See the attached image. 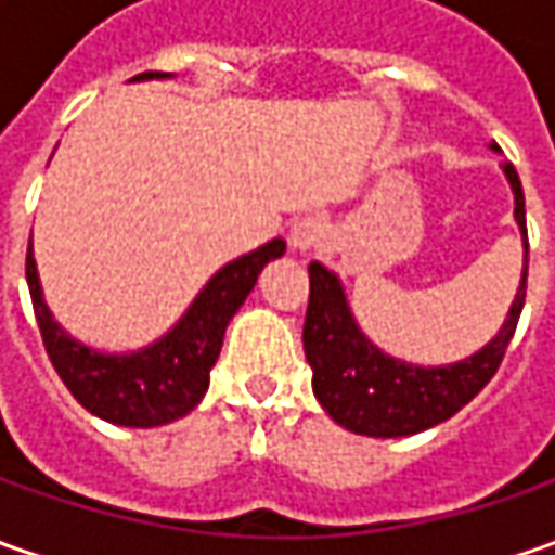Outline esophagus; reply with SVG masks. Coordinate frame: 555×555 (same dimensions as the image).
I'll list each match as a JSON object with an SVG mask.
<instances>
[{
  "label": "esophagus",
  "instance_id": "esophagus-1",
  "mask_svg": "<svg viewBox=\"0 0 555 555\" xmlns=\"http://www.w3.org/2000/svg\"><path fill=\"white\" fill-rule=\"evenodd\" d=\"M318 237H321V219H314V216H302L289 224L287 241L296 253H309L311 246L318 244Z\"/></svg>",
  "mask_w": 555,
  "mask_h": 555
}]
</instances>
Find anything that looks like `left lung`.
<instances>
[{
    "mask_svg": "<svg viewBox=\"0 0 555 555\" xmlns=\"http://www.w3.org/2000/svg\"><path fill=\"white\" fill-rule=\"evenodd\" d=\"M491 151H501L491 144ZM513 188V219L522 231V281L513 306L479 352L454 364H411L383 352L364 336L354 321L352 306L339 274L321 262L309 266V311L302 327V346L311 364V389L321 408L343 429L371 438H404L451 420L463 404L491 383L501 367L506 346L516 333L525 306L528 281V231H525V194L513 163L501 166Z\"/></svg>",
    "mask_w": 555,
    "mask_h": 555,
    "instance_id": "left-lung-1",
    "label": "left lung"
}]
</instances>
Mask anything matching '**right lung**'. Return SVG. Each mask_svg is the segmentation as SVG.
Segmentation results:
<instances>
[{"instance_id": "right-lung-1", "label": "right lung", "mask_w": 555, "mask_h": 555, "mask_svg": "<svg viewBox=\"0 0 555 555\" xmlns=\"http://www.w3.org/2000/svg\"><path fill=\"white\" fill-rule=\"evenodd\" d=\"M172 74H141L144 79H169ZM287 244L281 237L244 253L222 266L194 296L182 318L135 352H101L64 331L42 296L39 271L33 259V237L27 246V287H30L36 324L54 371L76 401L114 426L151 429L191 414L209 389V371L222 352L224 327L244 306L256 278L271 259H281Z\"/></svg>"}]
</instances>
